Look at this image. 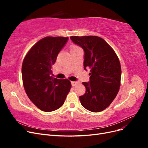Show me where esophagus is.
Masks as SVG:
<instances>
[{"instance_id": "obj_1", "label": "esophagus", "mask_w": 148, "mask_h": 148, "mask_svg": "<svg viewBox=\"0 0 148 148\" xmlns=\"http://www.w3.org/2000/svg\"><path fill=\"white\" fill-rule=\"evenodd\" d=\"M71 86H76V85H77L78 84V83L77 82H71Z\"/></svg>"}]
</instances>
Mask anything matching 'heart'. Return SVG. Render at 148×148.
Wrapping results in <instances>:
<instances>
[{"mask_svg":"<svg viewBox=\"0 0 148 148\" xmlns=\"http://www.w3.org/2000/svg\"><path fill=\"white\" fill-rule=\"evenodd\" d=\"M81 49V48H80L79 46H78L77 45H75V44H72V45H71L70 47V52L78 50V49Z\"/></svg>","mask_w":148,"mask_h":148,"instance_id":"heart-1","label":"heart"}]
</instances>
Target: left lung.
<instances>
[{
    "mask_svg": "<svg viewBox=\"0 0 148 148\" xmlns=\"http://www.w3.org/2000/svg\"><path fill=\"white\" fill-rule=\"evenodd\" d=\"M84 51V69H91L90 81L83 82L84 95L79 96L82 105L92 112L104 110L118 94L121 81L119 58L104 39L96 36L70 37Z\"/></svg>",
    "mask_w": 148,
    "mask_h": 148,
    "instance_id": "1",
    "label": "left lung"
}]
</instances>
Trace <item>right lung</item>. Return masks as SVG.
I'll return each instance as SVG.
<instances>
[{
  "label": "right lung",
  "instance_id": "1",
  "mask_svg": "<svg viewBox=\"0 0 148 148\" xmlns=\"http://www.w3.org/2000/svg\"><path fill=\"white\" fill-rule=\"evenodd\" d=\"M68 39L44 38L29 49L23 59L21 73L25 92L31 101L42 111L59 109L71 88L69 79L53 78L51 70Z\"/></svg>",
  "mask_w": 148,
  "mask_h": 148
}]
</instances>
